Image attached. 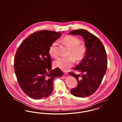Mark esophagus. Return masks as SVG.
<instances>
[{"label": "esophagus", "mask_w": 122, "mask_h": 122, "mask_svg": "<svg viewBox=\"0 0 122 122\" xmlns=\"http://www.w3.org/2000/svg\"><path fill=\"white\" fill-rule=\"evenodd\" d=\"M63 72L64 74L65 75H67L68 74V72L67 71H63Z\"/></svg>", "instance_id": "esophagus-1"}]
</instances>
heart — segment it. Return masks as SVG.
I'll list each match as a JSON object with an SVG mask.
<instances>
[{"label": "heart", "mask_w": 122, "mask_h": 122, "mask_svg": "<svg viewBox=\"0 0 122 122\" xmlns=\"http://www.w3.org/2000/svg\"><path fill=\"white\" fill-rule=\"evenodd\" d=\"M62 41L70 49L69 54L70 56L59 57L54 61L53 65L55 67L67 70L74 64L75 59L77 61H81L84 59L86 55V49L84 45L79 44L80 40L77 37L72 36L69 35L65 36L62 38ZM49 52L54 58L58 56L57 41H54L50 46Z\"/></svg>", "instance_id": "b5f03b06"}]
</instances>
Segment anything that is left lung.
Here are the masks:
<instances>
[{"instance_id": "1", "label": "left lung", "mask_w": 122, "mask_h": 122, "mask_svg": "<svg viewBox=\"0 0 122 122\" xmlns=\"http://www.w3.org/2000/svg\"><path fill=\"white\" fill-rule=\"evenodd\" d=\"M69 34L81 36L84 39L86 49L85 57L74 69L81 75L69 73L78 82L77 86L70 92L76 97H88L96 92L102 83L107 69V53L100 40L86 30H76Z\"/></svg>"}]
</instances>
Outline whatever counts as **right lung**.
Listing matches in <instances>:
<instances>
[{
  "mask_svg": "<svg viewBox=\"0 0 122 122\" xmlns=\"http://www.w3.org/2000/svg\"><path fill=\"white\" fill-rule=\"evenodd\" d=\"M61 35L46 30L38 31L25 39L18 48L14 59L15 72L20 86L29 96L41 99L49 96L55 77L63 73L52 70L49 49Z\"/></svg>",
  "mask_w": 122,
  "mask_h": 122,
  "instance_id": "right-lung-1",
  "label": "right lung"
}]
</instances>
